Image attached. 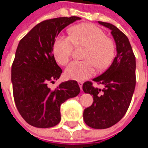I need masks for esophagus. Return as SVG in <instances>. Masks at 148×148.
I'll return each mask as SVG.
<instances>
[{
	"label": "esophagus",
	"instance_id": "34e87169",
	"mask_svg": "<svg viewBox=\"0 0 148 148\" xmlns=\"http://www.w3.org/2000/svg\"><path fill=\"white\" fill-rule=\"evenodd\" d=\"M77 83H78V86H79V87H80L81 90H82V85H83V82H78Z\"/></svg>",
	"mask_w": 148,
	"mask_h": 148
}]
</instances>
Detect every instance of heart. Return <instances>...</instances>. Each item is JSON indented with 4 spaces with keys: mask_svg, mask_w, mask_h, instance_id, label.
Segmentation results:
<instances>
[{
    "mask_svg": "<svg viewBox=\"0 0 148 148\" xmlns=\"http://www.w3.org/2000/svg\"><path fill=\"white\" fill-rule=\"evenodd\" d=\"M69 36H58L53 46V54L59 64L65 66L71 60L75 47H86L85 61L73 62L66 70V77L82 81L93 76L95 69L102 71L111 65L115 56V43L100 27L81 24L69 29Z\"/></svg>",
    "mask_w": 148,
    "mask_h": 148,
    "instance_id": "heart-1",
    "label": "heart"
}]
</instances>
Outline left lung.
<instances>
[{
	"label": "left lung",
	"instance_id": "8db88e82",
	"mask_svg": "<svg viewBox=\"0 0 148 148\" xmlns=\"http://www.w3.org/2000/svg\"><path fill=\"white\" fill-rule=\"evenodd\" d=\"M111 30L116 46V56L112 65L101 75L93 78L102 89L86 82L83 91L93 96L92 106L84 110L85 123L93 128L104 129L121 121L130 106L136 86V57L127 37L109 23L98 21Z\"/></svg>",
	"mask_w": 148,
	"mask_h": 148
}]
</instances>
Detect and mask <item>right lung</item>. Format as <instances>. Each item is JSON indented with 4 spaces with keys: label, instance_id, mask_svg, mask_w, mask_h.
<instances>
[{
    "label": "right lung",
    "instance_id": "1",
    "mask_svg": "<svg viewBox=\"0 0 148 148\" xmlns=\"http://www.w3.org/2000/svg\"><path fill=\"white\" fill-rule=\"evenodd\" d=\"M77 20L81 18L65 16L42 21L18 44L12 65L13 97L20 114L32 126L46 128L58 124L62 104L80 93L74 80L62 82L55 90L47 86L62 72L52 52L55 37Z\"/></svg>",
    "mask_w": 148,
    "mask_h": 148
}]
</instances>
